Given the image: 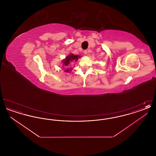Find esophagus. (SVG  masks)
I'll return each instance as SVG.
<instances>
[{"mask_svg":"<svg viewBox=\"0 0 156 156\" xmlns=\"http://www.w3.org/2000/svg\"><path fill=\"white\" fill-rule=\"evenodd\" d=\"M83 53H84L85 54H87V53H88V50H84V51H83Z\"/></svg>","mask_w":156,"mask_h":156,"instance_id":"obj_1","label":"esophagus"}]
</instances>
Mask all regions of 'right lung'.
Segmentation results:
<instances>
[{
  "mask_svg": "<svg viewBox=\"0 0 156 156\" xmlns=\"http://www.w3.org/2000/svg\"><path fill=\"white\" fill-rule=\"evenodd\" d=\"M81 57L78 55H75L72 53H70L67 57L62 61V64L64 67L66 73H70L73 68H71V63L73 62H76L78 61Z\"/></svg>",
  "mask_w": 156,
  "mask_h": 156,
  "instance_id": "add662e5",
  "label": "right lung"
}]
</instances>
